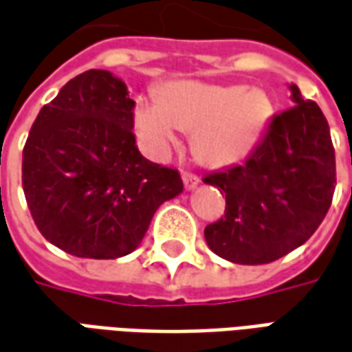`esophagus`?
<instances>
[{
  "label": "esophagus",
  "mask_w": 352,
  "mask_h": 352,
  "mask_svg": "<svg viewBox=\"0 0 352 352\" xmlns=\"http://www.w3.org/2000/svg\"><path fill=\"white\" fill-rule=\"evenodd\" d=\"M182 180H184V186H186L188 191H193V189L201 184V180L197 178L195 174H188V172H186V174H182Z\"/></svg>",
  "instance_id": "34e87169"
}]
</instances>
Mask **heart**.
Here are the masks:
<instances>
[{
	"label": "heart",
	"mask_w": 352,
	"mask_h": 352,
	"mask_svg": "<svg viewBox=\"0 0 352 352\" xmlns=\"http://www.w3.org/2000/svg\"><path fill=\"white\" fill-rule=\"evenodd\" d=\"M273 117V102L261 87L170 81L159 98L134 102L132 124L142 148L164 159L191 132L197 157L210 166H231L250 155Z\"/></svg>",
	"instance_id": "heart-1"
}]
</instances>
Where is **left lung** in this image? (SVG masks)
<instances>
[{"label":"left lung","instance_id":"8db88e82","mask_svg":"<svg viewBox=\"0 0 352 352\" xmlns=\"http://www.w3.org/2000/svg\"><path fill=\"white\" fill-rule=\"evenodd\" d=\"M294 108L275 116L244 164L204 184L226 193V216L204 229L220 258L271 263L296 250L322 223L336 189V155L322 109L288 85Z\"/></svg>","mask_w":352,"mask_h":352}]
</instances>
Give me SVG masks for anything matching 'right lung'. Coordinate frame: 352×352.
I'll return each mask as SVG.
<instances>
[{
  "mask_svg": "<svg viewBox=\"0 0 352 352\" xmlns=\"http://www.w3.org/2000/svg\"><path fill=\"white\" fill-rule=\"evenodd\" d=\"M129 89L89 69L41 108L22 153V188L41 235L77 258L116 260L140 246L178 170L148 161L132 134Z\"/></svg>",
  "mask_w": 352,
  "mask_h": 352,
  "instance_id": "right-lung-1",
  "label": "right lung"
}]
</instances>
